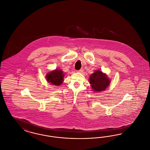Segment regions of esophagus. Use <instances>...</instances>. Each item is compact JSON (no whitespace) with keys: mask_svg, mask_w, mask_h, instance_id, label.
<instances>
[{"mask_svg":"<svg viewBox=\"0 0 150 150\" xmlns=\"http://www.w3.org/2000/svg\"><path fill=\"white\" fill-rule=\"evenodd\" d=\"M83 69H81L80 70H79L78 71V72H80V73H83Z\"/></svg>","mask_w":150,"mask_h":150,"instance_id":"esophagus-1","label":"esophagus"}]
</instances>
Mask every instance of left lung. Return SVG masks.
I'll use <instances>...</instances> for the list:
<instances>
[{
  "label": "left lung",
  "instance_id": "1",
  "mask_svg": "<svg viewBox=\"0 0 150 150\" xmlns=\"http://www.w3.org/2000/svg\"><path fill=\"white\" fill-rule=\"evenodd\" d=\"M88 80L92 90L96 93L105 91L109 87L111 82V80L106 74L103 73L100 70H95L90 75Z\"/></svg>",
  "mask_w": 150,
  "mask_h": 150
}]
</instances>
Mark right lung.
<instances>
[{"label": "right lung", "instance_id": "right-lung-1", "mask_svg": "<svg viewBox=\"0 0 150 150\" xmlns=\"http://www.w3.org/2000/svg\"><path fill=\"white\" fill-rule=\"evenodd\" d=\"M64 76L65 75L61 69H56L47 73L46 79L47 83H50L52 85L59 86L63 83Z\"/></svg>", "mask_w": 150, "mask_h": 150}]
</instances>
